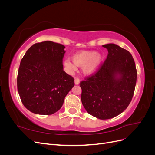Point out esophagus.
Segmentation results:
<instances>
[{
  "instance_id": "esophagus-1",
  "label": "esophagus",
  "mask_w": 155,
  "mask_h": 155,
  "mask_svg": "<svg viewBox=\"0 0 155 155\" xmlns=\"http://www.w3.org/2000/svg\"><path fill=\"white\" fill-rule=\"evenodd\" d=\"M74 82H75V84H76V85H79V79L78 78H75Z\"/></svg>"
}]
</instances>
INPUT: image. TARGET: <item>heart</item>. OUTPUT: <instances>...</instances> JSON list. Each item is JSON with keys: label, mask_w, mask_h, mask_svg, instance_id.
<instances>
[{"label": "heart", "mask_w": 155, "mask_h": 155, "mask_svg": "<svg viewBox=\"0 0 155 155\" xmlns=\"http://www.w3.org/2000/svg\"><path fill=\"white\" fill-rule=\"evenodd\" d=\"M73 62L67 59L64 65L70 72L76 70V66L83 67V72L87 75L95 73L103 62V55L95 51H81L73 56Z\"/></svg>", "instance_id": "heart-1"}]
</instances>
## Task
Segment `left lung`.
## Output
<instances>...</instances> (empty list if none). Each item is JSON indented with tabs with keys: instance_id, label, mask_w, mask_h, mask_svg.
Instances as JSON below:
<instances>
[{
	"instance_id": "obj_1",
	"label": "left lung",
	"mask_w": 155,
	"mask_h": 155,
	"mask_svg": "<svg viewBox=\"0 0 155 155\" xmlns=\"http://www.w3.org/2000/svg\"><path fill=\"white\" fill-rule=\"evenodd\" d=\"M103 46L108 50L105 61L79 85L82 104L88 113L107 120L119 115L129 106L134 94L137 72L129 51L112 43Z\"/></svg>"
}]
</instances>
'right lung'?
Masks as SVG:
<instances>
[{
	"label": "right lung",
	"mask_w": 155,
	"mask_h": 155,
	"mask_svg": "<svg viewBox=\"0 0 155 155\" xmlns=\"http://www.w3.org/2000/svg\"><path fill=\"white\" fill-rule=\"evenodd\" d=\"M64 48L52 41L37 43L21 59L17 90L22 104L33 113H55L74 86V79L63 70Z\"/></svg>",
	"instance_id": "obj_1"
}]
</instances>
